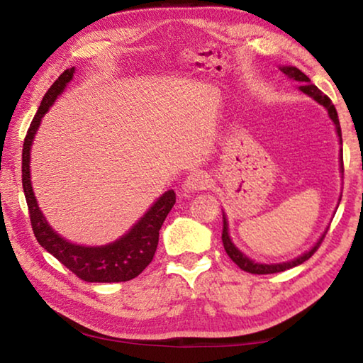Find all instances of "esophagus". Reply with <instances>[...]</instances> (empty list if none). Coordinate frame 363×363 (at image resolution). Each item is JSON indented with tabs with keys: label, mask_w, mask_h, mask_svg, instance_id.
<instances>
[{
	"label": "esophagus",
	"mask_w": 363,
	"mask_h": 363,
	"mask_svg": "<svg viewBox=\"0 0 363 363\" xmlns=\"http://www.w3.org/2000/svg\"><path fill=\"white\" fill-rule=\"evenodd\" d=\"M208 186H210V176L201 169H195L186 177V187L189 190H192V192L205 190Z\"/></svg>",
	"instance_id": "1"
}]
</instances>
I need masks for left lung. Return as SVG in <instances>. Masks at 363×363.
<instances>
[{
  "mask_svg": "<svg viewBox=\"0 0 363 363\" xmlns=\"http://www.w3.org/2000/svg\"><path fill=\"white\" fill-rule=\"evenodd\" d=\"M281 72H284L288 78H293V79H296V82H301V83H303V86H299V89L303 91V93H306L307 96L314 97V99H315L318 104H322V106L328 110L330 118L333 120L335 126H336V133H337V136H340V143L342 144L340 120H337V112H336V108H335L333 104H331V99H330V97H328L327 94H323L322 91L318 89L315 84H311V79L307 78V77L304 75V73L301 72L299 69H296V67H284V69H281ZM340 158H341V173H344L342 147H341V157H340ZM223 219H224V225H223V243H224V250H225V253L229 255L230 259H232L233 262H235L237 266L240 267L242 270H245V272L257 274V275H262V274H275V272H284V270H286V269H291V267H294V266H299V264H303L304 261L309 259V257H311L312 255H314L315 251L318 250V247H320V243L323 242V238H325V233H327V232L323 233L322 238H320V240L317 242V245H315L314 248H312L311 251H307V253H304L303 256L296 257V259H294V261L284 262V264H257V262H255V261L248 259L247 256H245L243 253H240V251H238L235 247H233V243L230 242V238H229V233H227V220H225V218H223Z\"/></svg>",
  "mask_w": 363,
  "mask_h": 363,
  "instance_id": "obj_1",
  "label": "left lung"
}]
</instances>
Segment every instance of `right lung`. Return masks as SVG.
<instances>
[{"label":"right lung","mask_w":363,"mask_h":363,"mask_svg":"<svg viewBox=\"0 0 363 363\" xmlns=\"http://www.w3.org/2000/svg\"><path fill=\"white\" fill-rule=\"evenodd\" d=\"M73 73H75L73 67L67 69L46 91L38 112L30 123L27 136L23 139L22 187L28 206L30 223H32L33 233L41 247L59 262H62L67 269L72 270L78 279L84 281H99V284L128 281L136 279L155 256L160 229H162L163 220L167 219L171 208L176 203L174 190H168L160 196L157 203L144 214V218H140L139 223L120 240L106 245V247H79V245L64 240L48 225L38 203H36L32 182H30V145H32L35 133L40 126L41 116L62 93L67 83L73 78Z\"/></svg>","instance_id":"1"}]
</instances>
